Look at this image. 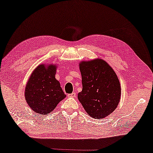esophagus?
<instances>
[{"label": "esophagus", "mask_w": 153, "mask_h": 153, "mask_svg": "<svg viewBox=\"0 0 153 153\" xmlns=\"http://www.w3.org/2000/svg\"><path fill=\"white\" fill-rule=\"evenodd\" d=\"M68 97H76V93H75V92H73V93H71V94L68 95Z\"/></svg>", "instance_id": "obj_1"}]
</instances>
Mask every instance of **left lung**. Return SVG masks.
<instances>
[{
	"mask_svg": "<svg viewBox=\"0 0 153 153\" xmlns=\"http://www.w3.org/2000/svg\"><path fill=\"white\" fill-rule=\"evenodd\" d=\"M82 90L78 100L85 110L93 118L100 119L111 114L120 99V85L110 66L100 59L80 64Z\"/></svg>",
	"mask_w": 153,
	"mask_h": 153,
	"instance_id": "1",
	"label": "left lung"
}]
</instances>
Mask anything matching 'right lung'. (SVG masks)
Masks as SVG:
<instances>
[{
    "label": "right lung",
    "mask_w": 153,
    "mask_h": 153,
    "mask_svg": "<svg viewBox=\"0 0 153 153\" xmlns=\"http://www.w3.org/2000/svg\"><path fill=\"white\" fill-rule=\"evenodd\" d=\"M56 67L40 65L31 74L25 87V100L35 113H51L66 95L55 78Z\"/></svg>",
    "instance_id": "obj_1"
}]
</instances>
